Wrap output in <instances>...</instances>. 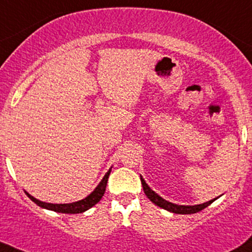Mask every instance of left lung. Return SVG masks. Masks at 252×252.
Masks as SVG:
<instances>
[{"mask_svg": "<svg viewBox=\"0 0 252 252\" xmlns=\"http://www.w3.org/2000/svg\"><path fill=\"white\" fill-rule=\"evenodd\" d=\"M140 180H141L142 188H144L146 196L150 198V200L153 202L154 204H157L158 207L168 210V212L174 213V214H182V215H186V214L198 213V212H201V210H203L204 208H207L209 204H212L213 202L216 200V198H214V200L208 201V202H206V203L196 204V206H179V204L172 203V202L163 200V198L159 196V195H158L154 190H152V189L148 187V185L146 183L145 180L142 179V176H140Z\"/></svg>", "mask_w": 252, "mask_h": 252, "instance_id": "left-lung-1", "label": "left lung"}]
</instances>
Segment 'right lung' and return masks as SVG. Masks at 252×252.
<instances>
[{
	"instance_id": "right-lung-1",
	"label": "right lung",
	"mask_w": 252,
	"mask_h": 252,
	"mask_svg": "<svg viewBox=\"0 0 252 252\" xmlns=\"http://www.w3.org/2000/svg\"><path fill=\"white\" fill-rule=\"evenodd\" d=\"M110 173H111V168L108 169V172L105 174V176L102 178L101 181L99 182V185L95 187L94 190H93L89 196H86L85 198H83V200L80 201L73 202V203H61V204L46 203V202L39 201L33 196H31L28 191H26V194L28 195V197H29L31 201L35 202L37 206L44 208V209L52 210V212H56V213H63V214L84 213L86 212V210H89L90 208H92L94 204H97L98 202L101 200V197L104 196V192H105V189H106L107 180H108V176H110Z\"/></svg>"
}]
</instances>
